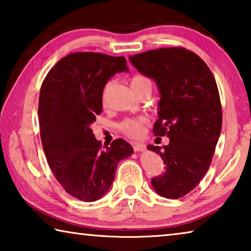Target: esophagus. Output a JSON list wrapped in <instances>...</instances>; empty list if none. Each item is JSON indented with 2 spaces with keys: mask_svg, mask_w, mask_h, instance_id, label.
Here are the masks:
<instances>
[{
  "mask_svg": "<svg viewBox=\"0 0 251 251\" xmlns=\"http://www.w3.org/2000/svg\"><path fill=\"white\" fill-rule=\"evenodd\" d=\"M133 148L135 151H144L146 150V146L144 144H139V143H134L133 144Z\"/></svg>",
  "mask_w": 251,
  "mask_h": 251,
  "instance_id": "obj_1",
  "label": "esophagus"
}]
</instances>
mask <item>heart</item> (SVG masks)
I'll return each mask as SVG.
<instances>
[{
    "mask_svg": "<svg viewBox=\"0 0 251 251\" xmlns=\"http://www.w3.org/2000/svg\"><path fill=\"white\" fill-rule=\"evenodd\" d=\"M130 87L134 93L143 90V88H151V80L145 75H135L130 78ZM105 95V93H104ZM104 99V96H103ZM142 120H133V118H127V120L123 121L118 127L123 131V133L131 136V137H136L141 134L142 131Z\"/></svg>",
    "mask_w": 251,
    "mask_h": 251,
    "instance_id": "b5f03b06",
    "label": "heart"
}]
</instances>
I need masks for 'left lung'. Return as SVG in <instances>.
I'll return each instance as SVG.
<instances>
[{"instance_id":"8db88e82","label":"left lung","mask_w":251,"mask_h":251,"mask_svg":"<svg viewBox=\"0 0 251 251\" xmlns=\"http://www.w3.org/2000/svg\"><path fill=\"white\" fill-rule=\"evenodd\" d=\"M129 62L155 80L160 100L152 131L169 137L163 148L147 146L166 164L152 188L161 197L180 198L199 184L214 157L223 124L217 84L206 63L182 48L130 55Z\"/></svg>"}]
</instances>
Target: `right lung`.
<instances>
[{"mask_svg": "<svg viewBox=\"0 0 251 251\" xmlns=\"http://www.w3.org/2000/svg\"><path fill=\"white\" fill-rule=\"evenodd\" d=\"M124 56L73 53L59 59L42 84L39 123L46 159L63 188L79 201L103 197L117 164L134 152L122 138L103 150L91 128L101 113L106 83L128 72Z\"/></svg>", "mask_w": 251, "mask_h": 251, "instance_id": "1", "label": "right lung"}]
</instances>
